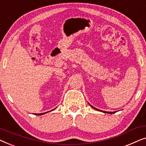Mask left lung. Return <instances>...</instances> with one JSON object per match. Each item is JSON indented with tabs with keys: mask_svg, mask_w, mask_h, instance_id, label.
Instances as JSON below:
<instances>
[{
	"mask_svg": "<svg viewBox=\"0 0 146 146\" xmlns=\"http://www.w3.org/2000/svg\"><path fill=\"white\" fill-rule=\"evenodd\" d=\"M92 106V107L94 109L96 110L102 111V110H98V109H97V108H94V107H93V106ZM102 111V112H104V113H114L115 112V111H113V112H112V111H111V112H110V111Z\"/></svg>",
	"mask_w": 146,
	"mask_h": 146,
	"instance_id": "1",
	"label": "left lung"
}]
</instances>
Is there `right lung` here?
Returning a JSON list of instances; mask_svg holds the SVG:
<instances>
[{
    "label": "right lung",
    "mask_w": 146,
    "mask_h": 146,
    "mask_svg": "<svg viewBox=\"0 0 146 146\" xmlns=\"http://www.w3.org/2000/svg\"><path fill=\"white\" fill-rule=\"evenodd\" d=\"M44 113H36V115H42V114H44Z\"/></svg>",
    "instance_id": "1"
}]
</instances>
